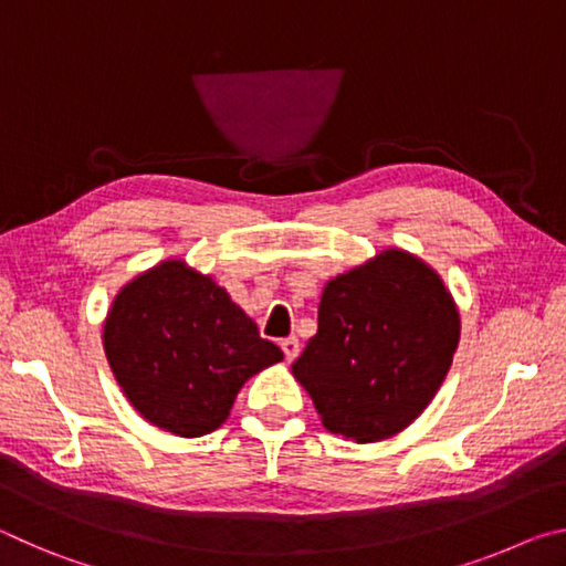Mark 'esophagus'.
I'll return each instance as SVG.
<instances>
[{
  "label": "esophagus",
  "instance_id": "obj_1",
  "mask_svg": "<svg viewBox=\"0 0 566 566\" xmlns=\"http://www.w3.org/2000/svg\"><path fill=\"white\" fill-rule=\"evenodd\" d=\"M280 344H282V352H284L286 359L292 361V359L300 357V339H296V337H286V339H282Z\"/></svg>",
  "mask_w": 566,
  "mask_h": 566
}]
</instances>
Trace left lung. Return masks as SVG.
<instances>
[{"label":"left lung","instance_id":"8db88e82","mask_svg":"<svg viewBox=\"0 0 566 566\" xmlns=\"http://www.w3.org/2000/svg\"><path fill=\"white\" fill-rule=\"evenodd\" d=\"M457 342L459 314L439 274L389 249L324 286L317 334L292 371L332 434L367 444L424 411Z\"/></svg>","mask_w":566,"mask_h":566}]
</instances>
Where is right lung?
<instances>
[{
	"instance_id": "1",
	"label": "right lung",
	"mask_w": 566,
	"mask_h": 566,
	"mask_svg": "<svg viewBox=\"0 0 566 566\" xmlns=\"http://www.w3.org/2000/svg\"><path fill=\"white\" fill-rule=\"evenodd\" d=\"M104 352L132 407L177 437L214 432L244 381L284 357L222 286L181 262L124 286Z\"/></svg>"
}]
</instances>
